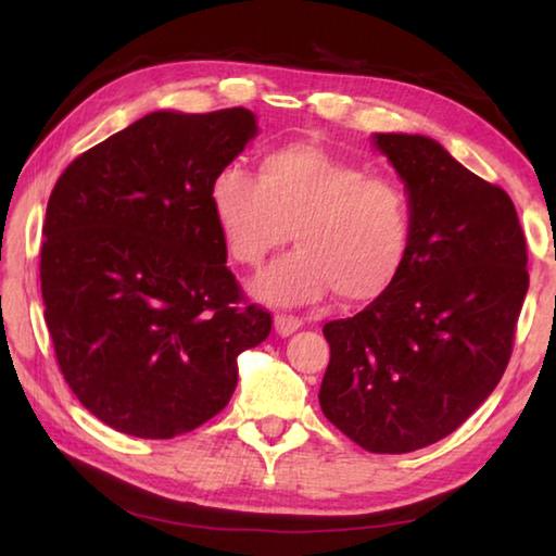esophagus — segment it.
<instances>
[{
  "label": "esophagus",
  "instance_id": "esophagus-1",
  "mask_svg": "<svg viewBox=\"0 0 556 556\" xmlns=\"http://www.w3.org/2000/svg\"><path fill=\"white\" fill-rule=\"evenodd\" d=\"M299 326H301V318L299 316H291V314H277L275 316V328H277L279 336L294 333Z\"/></svg>",
  "mask_w": 556,
  "mask_h": 556
}]
</instances>
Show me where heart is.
<instances>
[{"label":"heart","instance_id":"1","mask_svg":"<svg viewBox=\"0 0 556 556\" xmlns=\"http://www.w3.org/2000/svg\"><path fill=\"white\" fill-rule=\"evenodd\" d=\"M211 208L225 250L260 267L289 240L299 248L260 281L277 304H306L336 289L365 304L392 287L412 235L409 199L388 176H372L318 144H287L262 156L260 178L228 164L211 184Z\"/></svg>","mask_w":556,"mask_h":556}]
</instances>
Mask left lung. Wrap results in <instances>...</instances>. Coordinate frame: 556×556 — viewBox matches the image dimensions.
<instances>
[{
	"label": "left lung",
	"instance_id": "8db88e82",
	"mask_svg": "<svg viewBox=\"0 0 556 556\" xmlns=\"http://www.w3.org/2000/svg\"><path fill=\"white\" fill-rule=\"evenodd\" d=\"M409 193L412 235L392 287L324 326L326 419L370 454L437 444L485 402L510 363L530 287L517 211L434 139L375 135Z\"/></svg>",
	"mask_w": 556,
	"mask_h": 556
}]
</instances>
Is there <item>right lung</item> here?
I'll return each instance as SVG.
<instances>
[{
    "instance_id": "right-lung-1",
    "label": "right lung",
    "mask_w": 556,
    "mask_h": 556,
    "mask_svg": "<svg viewBox=\"0 0 556 556\" xmlns=\"http://www.w3.org/2000/svg\"><path fill=\"white\" fill-rule=\"evenodd\" d=\"M257 135L244 108L152 112L53 186L41 296L83 407L139 439H174L230 402L238 355L271 331L232 271L211 184Z\"/></svg>"
}]
</instances>
